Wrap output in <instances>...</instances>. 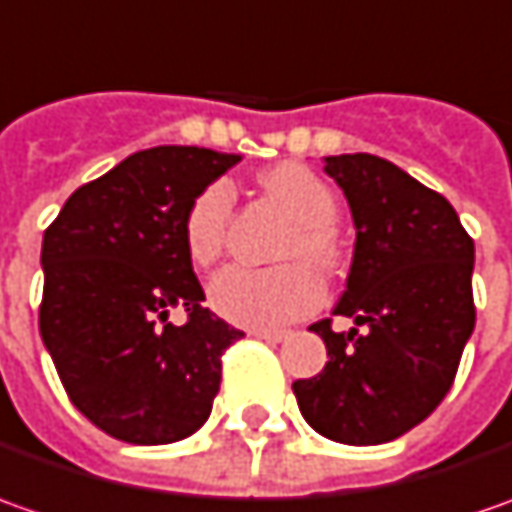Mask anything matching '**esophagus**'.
I'll list each match as a JSON object with an SVG mask.
<instances>
[{
	"label": "esophagus",
	"instance_id": "34e87169",
	"mask_svg": "<svg viewBox=\"0 0 512 512\" xmlns=\"http://www.w3.org/2000/svg\"><path fill=\"white\" fill-rule=\"evenodd\" d=\"M253 339H262V342H282L287 339L285 330H250Z\"/></svg>",
	"mask_w": 512,
	"mask_h": 512
}]
</instances>
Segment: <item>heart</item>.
<instances>
[{"label": "heart", "instance_id": "b5f03b06", "mask_svg": "<svg viewBox=\"0 0 512 512\" xmlns=\"http://www.w3.org/2000/svg\"><path fill=\"white\" fill-rule=\"evenodd\" d=\"M262 185L299 219V230L285 250L287 259L307 256L319 270H336L342 262V245L333 230L339 202L325 179L299 162H285L267 170ZM230 205L233 190L227 182H210L190 202L182 222V242L193 265L207 267L222 256ZM322 296L325 285L307 262L279 267L230 265L210 282V307L227 322L253 330L302 319L319 307Z\"/></svg>", "mask_w": 512, "mask_h": 512}]
</instances>
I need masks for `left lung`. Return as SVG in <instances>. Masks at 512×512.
Listing matches in <instances>:
<instances>
[{
  "instance_id": "1",
  "label": "left lung",
  "mask_w": 512,
  "mask_h": 512,
  "mask_svg": "<svg viewBox=\"0 0 512 512\" xmlns=\"http://www.w3.org/2000/svg\"><path fill=\"white\" fill-rule=\"evenodd\" d=\"M356 245L339 305L310 325L330 362L293 382L307 424L342 444H384L424 422L450 390L473 327V239L442 193L370 153L325 156Z\"/></svg>"
}]
</instances>
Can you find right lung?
I'll list each match as a JSON object with an SVG mask.
<instances>
[{
    "label": "right lung",
    "mask_w": 512,
    "mask_h": 512,
    "mask_svg": "<svg viewBox=\"0 0 512 512\" xmlns=\"http://www.w3.org/2000/svg\"><path fill=\"white\" fill-rule=\"evenodd\" d=\"M242 156L139 150L70 196L42 239L39 333L76 410L128 444L196 433L245 333L210 313L182 242L196 193ZM182 306L185 326L169 322Z\"/></svg>",
    "instance_id": "right-lung-1"
}]
</instances>
